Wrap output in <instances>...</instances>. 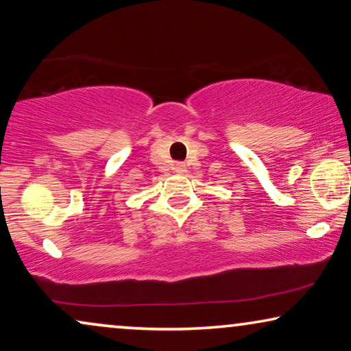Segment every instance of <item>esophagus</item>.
<instances>
[{
  "instance_id": "esophagus-1",
  "label": "esophagus",
  "mask_w": 351,
  "mask_h": 351,
  "mask_svg": "<svg viewBox=\"0 0 351 351\" xmlns=\"http://www.w3.org/2000/svg\"><path fill=\"white\" fill-rule=\"evenodd\" d=\"M177 171H184V166H182V165L177 166Z\"/></svg>"
}]
</instances>
